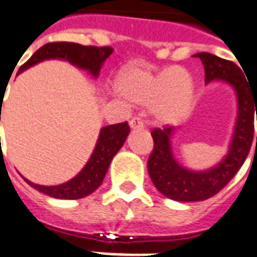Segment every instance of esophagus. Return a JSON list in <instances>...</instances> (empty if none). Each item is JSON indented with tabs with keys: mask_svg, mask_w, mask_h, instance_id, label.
<instances>
[{
	"mask_svg": "<svg viewBox=\"0 0 257 257\" xmlns=\"http://www.w3.org/2000/svg\"><path fill=\"white\" fill-rule=\"evenodd\" d=\"M129 126H131V129H143L145 128V123L139 118H132L129 121Z\"/></svg>",
	"mask_w": 257,
	"mask_h": 257,
	"instance_id": "esophagus-1",
	"label": "esophagus"
}]
</instances>
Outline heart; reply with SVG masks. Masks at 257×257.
<instances>
[{
	"mask_svg": "<svg viewBox=\"0 0 257 257\" xmlns=\"http://www.w3.org/2000/svg\"><path fill=\"white\" fill-rule=\"evenodd\" d=\"M115 95L134 104H149L158 122L173 123L187 115L194 103L195 85L183 67H169L151 73L139 66L123 67L117 77Z\"/></svg>",
	"mask_w": 257,
	"mask_h": 257,
	"instance_id": "1",
	"label": "heart"
}]
</instances>
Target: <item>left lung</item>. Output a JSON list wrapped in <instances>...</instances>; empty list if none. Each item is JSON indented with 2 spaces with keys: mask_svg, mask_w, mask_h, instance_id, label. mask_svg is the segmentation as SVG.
Here are the masks:
<instances>
[{
  "mask_svg": "<svg viewBox=\"0 0 257 257\" xmlns=\"http://www.w3.org/2000/svg\"><path fill=\"white\" fill-rule=\"evenodd\" d=\"M194 58H199L204 64L205 84L223 82L231 86L237 99V117L226 156L216 165L202 171L189 169L175 158L172 138L179 128L169 126L151 132L154 150L147 162L149 175L162 195L180 202L210 198L235 176L250 150L253 140V107L257 111V93L254 95L237 64L208 52L195 53Z\"/></svg>",
  "mask_w": 257,
  "mask_h": 257,
  "instance_id": "obj_1",
  "label": "left lung"
}]
</instances>
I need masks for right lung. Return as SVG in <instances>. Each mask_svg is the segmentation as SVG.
<instances>
[{"mask_svg":"<svg viewBox=\"0 0 257 257\" xmlns=\"http://www.w3.org/2000/svg\"><path fill=\"white\" fill-rule=\"evenodd\" d=\"M111 53L112 49L108 47H84V45L74 44V42H51L36 51L34 55L19 68L18 74L36 66V64L41 63L44 60L58 59V60H66L75 67L88 71V74H90L96 79L100 74L101 66L104 64L106 59ZM1 100H3V97H1ZM129 132H131V129L128 126V122L103 126L100 129L95 149L92 151L88 162L73 179H70L66 183L58 184V186H41V184L33 183L29 179H23L33 189L38 190L53 198H84L86 195L93 193L103 183V179L106 176L110 162L123 146Z\"/></svg>","mask_w":257,"mask_h":257,"instance_id":"1","label":"right lung"}]
</instances>
